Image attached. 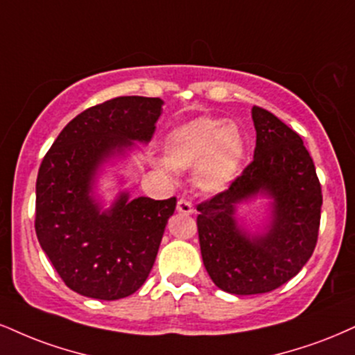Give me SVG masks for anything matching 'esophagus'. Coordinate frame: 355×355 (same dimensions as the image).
<instances>
[{
    "label": "esophagus",
    "mask_w": 355,
    "mask_h": 355,
    "mask_svg": "<svg viewBox=\"0 0 355 355\" xmlns=\"http://www.w3.org/2000/svg\"><path fill=\"white\" fill-rule=\"evenodd\" d=\"M177 210L178 213H183V215H191L193 213V205H191L189 200H178L177 203Z\"/></svg>",
    "instance_id": "1"
}]
</instances>
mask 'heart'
Wrapping results in <instances>:
<instances>
[{"label": "heart", "mask_w": 355, "mask_h": 355, "mask_svg": "<svg viewBox=\"0 0 355 355\" xmlns=\"http://www.w3.org/2000/svg\"><path fill=\"white\" fill-rule=\"evenodd\" d=\"M165 159L155 168L166 178L193 166V183L205 193H220L233 185L241 172L246 139L236 123L225 119L196 117L172 129L164 139Z\"/></svg>", "instance_id": "obj_1"}]
</instances>
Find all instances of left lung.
<instances>
[{"label": "left lung", "mask_w": 355, "mask_h": 355, "mask_svg": "<svg viewBox=\"0 0 355 355\" xmlns=\"http://www.w3.org/2000/svg\"><path fill=\"white\" fill-rule=\"evenodd\" d=\"M254 159L228 190L200 203L196 218L203 264L220 289L248 296L288 283L309 261L318 243L322 193L302 139L276 115L251 109ZM270 198L263 232L251 234L236 218L237 205Z\"/></svg>", "instance_id": "obj_1"}]
</instances>
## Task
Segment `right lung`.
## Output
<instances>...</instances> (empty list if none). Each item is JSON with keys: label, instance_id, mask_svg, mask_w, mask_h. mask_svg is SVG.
<instances>
[{"label": "right lung", "instance_id": "obj_1", "mask_svg": "<svg viewBox=\"0 0 355 355\" xmlns=\"http://www.w3.org/2000/svg\"><path fill=\"white\" fill-rule=\"evenodd\" d=\"M164 101L125 96L80 112L46 153L36 180L37 241L72 291L102 301L134 294L155 263L177 198L130 200L104 210L96 198L102 165L150 142Z\"/></svg>", "mask_w": 355, "mask_h": 355}]
</instances>
